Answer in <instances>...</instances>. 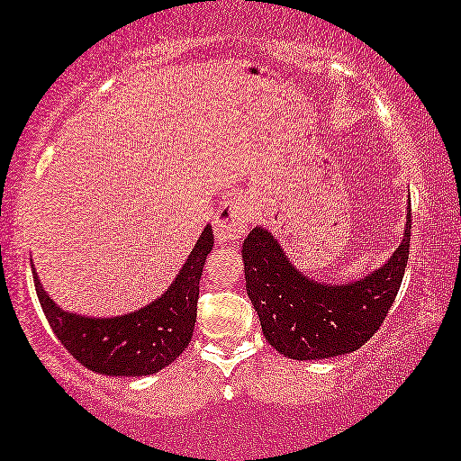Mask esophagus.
<instances>
[{"label":"esophagus","mask_w":461,"mask_h":461,"mask_svg":"<svg viewBox=\"0 0 461 461\" xmlns=\"http://www.w3.org/2000/svg\"><path fill=\"white\" fill-rule=\"evenodd\" d=\"M251 212H249L247 203L240 198H226L212 221L214 235L218 243H230L237 245L240 239L245 237L247 224L251 221Z\"/></svg>","instance_id":"obj_1"}]
</instances>
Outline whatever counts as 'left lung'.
Wrapping results in <instances>:
<instances>
[{"label": "left lung", "instance_id": "8db88e82", "mask_svg": "<svg viewBox=\"0 0 461 461\" xmlns=\"http://www.w3.org/2000/svg\"><path fill=\"white\" fill-rule=\"evenodd\" d=\"M411 247V194L401 245L386 263L349 282H322L294 266L263 224L243 243L247 294L266 341L277 353L306 361L345 356L367 343L401 290Z\"/></svg>", "mask_w": 461, "mask_h": 461}]
</instances>
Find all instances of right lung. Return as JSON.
I'll list each match as a JSON object with an SVG mask.
<instances>
[{"label": "right lung", "instance_id": "1", "mask_svg": "<svg viewBox=\"0 0 461 461\" xmlns=\"http://www.w3.org/2000/svg\"><path fill=\"white\" fill-rule=\"evenodd\" d=\"M212 247L214 235L206 224L169 288L134 312L89 316L63 311L32 266L36 294L52 333L81 366L116 378L150 375L167 367L192 341L200 277Z\"/></svg>", "mask_w": 461, "mask_h": 461}]
</instances>
